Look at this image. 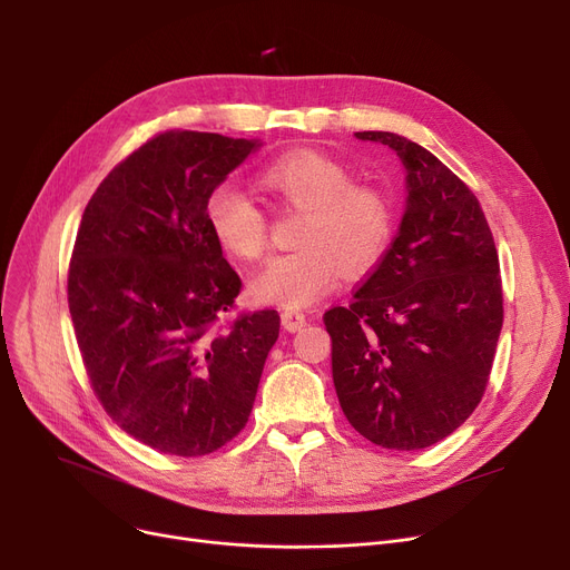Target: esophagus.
<instances>
[{"label": "esophagus", "instance_id": "1", "mask_svg": "<svg viewBox=\"0 0 570 570\" xmlns=\"http://www.w3.org/2000/svg\"><path fill=\"white\" fill-rule=\"evenodd\" d=\"M305 323H307V318L301 312H284L282 314V325L286 327L288 333H297Z\"/></svg>", "mask_w": 570, "mask_h": 570}]
</instances>
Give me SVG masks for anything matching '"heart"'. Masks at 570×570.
Listing matches in <instances>:
<instances>
[{
  "instance_id": "obj_1",
  "label": "heart",
  "mask_w": 570,
  "mask_h": 570,
  "mask_svg": "<svg viewBox=\"0 0 570 570\" xmlns=\"http://www.w3.org/2000/svg\"><path fill=\"white\" fill-rule=\"evenodd\" d=\"M258 185L269 196L305 209L297 247L269 258L249 282L256 303L303 309L331 293L342 277L363 275L385 254L393 237V207L374 189L353 185L337 159L293 149L269 161ZM205 222L224 252L243 261L258 258L267 243L261 205L233 185H219L205 200Z\"/></svg>"
}]
</instances>
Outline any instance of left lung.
Listing matches in <instances>:
<instances>
[{
  "mask_svg": "<svg viewBox=\"0 0 570 570\" xmlns=\"http://www.w3.org/2000/svg\"><path fill=\"white\" fill-rule=\"evenodd\" d=\"M406 170L397 237L353 293L323 316L333 381L355 432L391 451L453 434L481 402L503 323L499 256L483 207L423 145L391 131Z\"/></svg>",
  "mask_w": 570,
  "mask_h": 570,
  "instance_id": "1",
  "label": "left lung"
}]
</instances>
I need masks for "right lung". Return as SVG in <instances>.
I'll return each mask as SVG.
<instances>
[{
	"label": "right lung",
	"mask_w": 570,
	"mask_h": 570,
	"mask_svg": "<svg viewBox=\"0 0 570 570\" xmlns=\"http://www.w3.org/2000/svg\"><path fill=\"white\" fill-rule=\"evenodd\" d=\"M261 140L166 131L89 198L69 267V312L106 413L166 455L198 458L249 421L279 314L217 327L239 293L205 200Z\"/></svg>",
	"instance_id": "right-lung-1"
}]
</instances>
